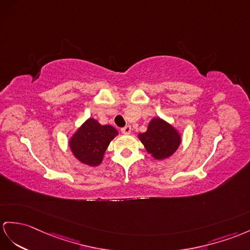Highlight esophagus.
I'll use <instances>...</instances> for the list:
<instances>
[{"instance_id":"1","label":"esophagus","mask_w":250,"mask_h":250,"mask_svg":"<svg viewBox=\"0 0 250 250\" xmlns=\"http://www.w3.org/2000/svg\"><path fill=\"white\" fill-rule=\"evenodd\" d=\"M121 131L125 133V135H129V133L131 132V126L130 125H126L125 127H123V128L121 129Z\"/></svg>"}]
</instances>
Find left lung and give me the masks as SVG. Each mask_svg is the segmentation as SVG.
<instances>
[{"mask_svg":"<svg viewBox=\"0 0 250 250\" xmlns=\"http://www.w3.org/2000/svg\"><path fill=\"white\" fill-rule=\"evenodd\" d=\"M138 138L151 157L156 160H166L172 157L181 144V133L168 122L161 118H153L147 129L139 133Z\"/></svg>","mask_w":250,"mask_h":250,"instance_id":"obj_1","label":"left lung"}]
</instances>
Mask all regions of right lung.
I'll list each match as a JSON object with an SVG mask.
<instances>
[{
	"instance_id": "obj_1",
	"label": "right lung",
	"mask_w": 250,
	"mask_h": 250,
	"mask_svg": "<svg viewBox=\"0 0 250 250\" xmlns=\"http://www.w3.org/2000/svg\"><path fill=\"white\" fill-rule=\"evenodd\" d=\"M119 131L111 125H102L89 118L69 139V147L76 159L88 167H99L105 151Z\"/></svg>"
}]
</instances>
